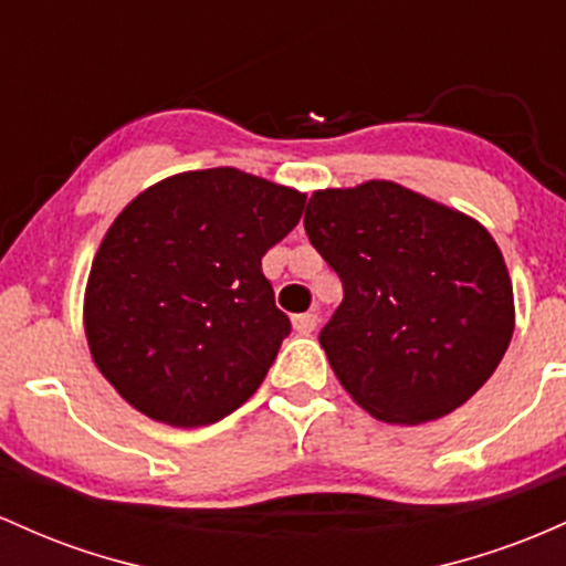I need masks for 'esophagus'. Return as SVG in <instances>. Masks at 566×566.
Masks as SVG:
<instances>
[{
	"instance_id": "34e87169",
	"label": "esophagus",
	"mask_w": 566,
	"mask_h": 566,
	"mask_svg": "<svg viewBox=\"0 0 566 566\" xmlns=\"http://www.w3.org/2000/svg\"><path fill=\"white\" fill-rule=\"evenodd\" d=\"M291 323H294V328L300 334H310V332H315V326H317V313L294 315V317H291Z\"/></svg>"
}]
</instances>
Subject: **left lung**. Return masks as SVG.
<instances>
[{
  "mask_svg": "<svg viewBox=\"0 0 566 566\" xmlns=\"http://www.w3.org/2000/svg\"><path fill=\"white\" fill-rule=\"evenodd\" d=\"M304 230L345 289L317 339L368 415L438 420L492 377L516 315L505 259L479 221L366 181L315 192Z\"/></svg>",
  "mask_w": 566,
  "mask_h": 566,
  "instance_id": "1",
  "label": "left lung"
}]
</instances>
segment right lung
I'll use <instances>...</instances> for the list:
<instances>
[{"instance_id":"obj_1","label":"right lung","mask_w":566,"mask_h":566,"mask_svg":"<svg viewBox=\"0 0 566 566\" xmlns=\"http://www.w3.org/2000/svg\"><path fill=\"white\" fill-rule=\"evenodd\" d=\"M302 211V192L238 168L187 170L125 206L93 259L85 334L133 409L202 428L259 390L291 332L262 256Z\"/></svg>"}]
</instances>
